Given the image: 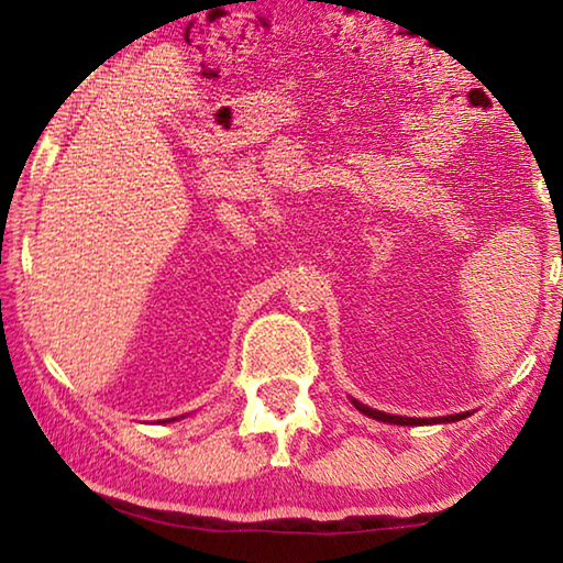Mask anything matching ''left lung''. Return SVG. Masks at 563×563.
<instances>
[{
  "instance_id": "1",
  "label": "left lung",
  "mask_w": 563,
  "mask_h": 563,
  "mask_svg": "<svg viewBox=\"0 0 563 563\" xmlns=\"http://www.w3.org/2000/svg\"><path fill=\"white\" fill-rule=\"evenodd\" d=\"M355 402V399H352ZM355 407L360 409L362 415L379 419V422H389V424H432V422H454V419H462L466 415H452V417H437V419H415V417H397V415H385V412H377V409H369L365 405L355 402Z\"/></svg>"
}]
</instances>
